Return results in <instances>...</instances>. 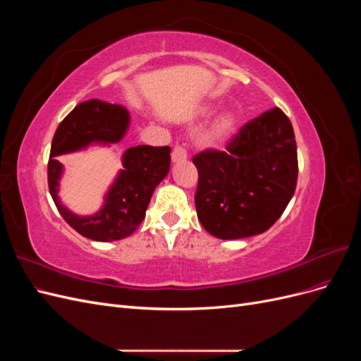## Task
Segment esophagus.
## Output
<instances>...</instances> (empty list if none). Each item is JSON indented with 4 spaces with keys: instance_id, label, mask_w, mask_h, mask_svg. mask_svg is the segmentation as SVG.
I'll list each match as a JSON object with an SVG mask.
<instances>
[{
    "instance_id": "obj_1",
    "label": "esophagus",
    "mask_w": 361,
    "mask_h": 361,
    "mask_svg": "<svg viewBox=\"0 0 361 361\" xmlns=\"http://www.w3.org/2000/svg\"><path fill=\"white\" fill-rule=\"evenodd\" d=\"M185 159H187V150H185L182 146H174V149L171 152V162L178 164Z\"/></svg>"
}]
</instances>
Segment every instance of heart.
<instances>
[{
	"mask_svg": "<svg viewBox=\"0 0 361 361\" xmlns=\"http://www.w3.org/2000/svg\"><path fill=\"white\" fill-rule=\"evenodd\" d=\"M212 113H214V106H211V105L203 108V111H202L203 116H211ZM236 123H238V120H236V116L233 111H224L221 114H218L209 129V137L216 141L224 140L228 135H232V133L236 128Z\"/></svg>",
	"mask_w": 361,
	"mask_h": 361,
	"instance_id": "heart-1",
	"label": "heart"
}]
</instances>
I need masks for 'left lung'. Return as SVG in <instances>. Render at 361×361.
I'll list each match as a JSON object with an SVG mask.
<instances>
[{
	"instance_id": "1",
	"label": "left lung",
	"mask_w": 361,
	"mask_h": 361,
	"mask_svg": "<svg viewBox=\"0 0 361 361\" xmlns=\"http://www.w3.org/2000/svg\"><path fill=\"white\" fill-rule=\"evenodd\" d=\"M192 162L199 171V221L220 239L267 232L297 187V143L290 120L279 108L244 125L226 152L204 150Z\"/></svg>"
}]
</instances>
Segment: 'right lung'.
I'll return each mask as SVG.
<instances>
[{"mask_svg": "<svg viewBox=\"0 0 361 361\" xmlns=\"http://www.w3.org/2000/svg\"><path fill=\"white\" fill-rule=\"evenodd\" d=\"M130 123L123 105L90 99L76 105L59 125L52 138L48 185L59 212L84 238L111 243L133 235L146 216L152 194L170 171L169 146H135L123 152L122 169L104 194L102 206L92 215L72 212L60 200L64 166L60 155L85 150L92 145L111 146L122 141Z\"/></svg>", "mask_w": 361, "mask_h": 361, "instance_id": "right-lung-1", "label": "right lung"}]
</instances>
